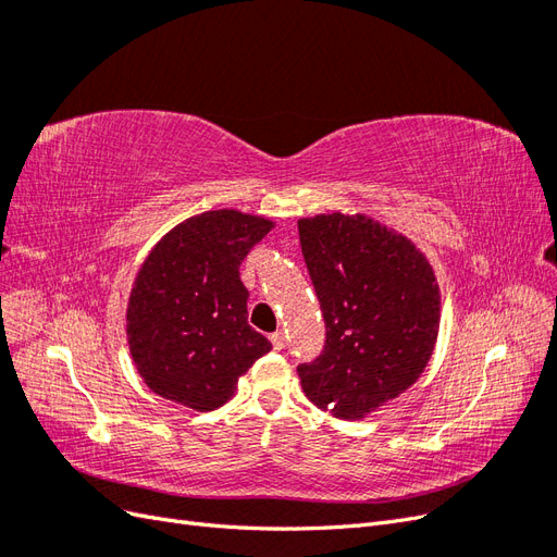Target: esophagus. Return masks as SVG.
Here are the masks:
<instances>
[{"label": "esophagus", "mask_w": 557, "mask_h": 557, "mask_svg": "<svg viewBox=\"0 0 557 557\" xmlns=\"http://www.w3.org/2000/svg\"><path fill=\"white\" fill-rule=\"evenodd\" d=\"M269 342H272L274 350H281V348H283V334H281V332H274V334H269Z\"/></svg>", "instance_id": "obj_1"}]
</instances>
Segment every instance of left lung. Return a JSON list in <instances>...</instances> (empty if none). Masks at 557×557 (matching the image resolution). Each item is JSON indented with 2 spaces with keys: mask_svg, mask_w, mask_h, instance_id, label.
<instances>
[{
  "mask_svg": "<svg viewBox=\"0 0 557 557\" xmlns=\"http://www.w3.org/2000/svg\"><path fill=\"white\" fill-rule=\"evenodd\" d=\"M299 244L325 318V348L297 367L318 409L360 420L411 387L440 334L432 264L364 213L301 218Z\"/></svg>",
  "mask_w": 557,
  "mask_h": 557,
  "instance_id": "obj_1",
  "label": "left lung"
}]
</instances>
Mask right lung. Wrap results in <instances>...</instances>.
Masks as SVG:
<instances>
[{"label": "right lung", "mask_w": 557, "mask_h": 557, "mask_svg": "<svg viewBox=\"0 0 557 557\" xmlns=\"http://www.w3.org/2000/svg\"><path fill=\"white\" fill-rule=\"evenodd\" d=\"M274 227L234 209L188 218L148 252L127 301V344L156 395L213 411L248 367L269 352L248 325L242 260Z\"/></svg>", "instance_id": "add662e5"}]
</instances>
